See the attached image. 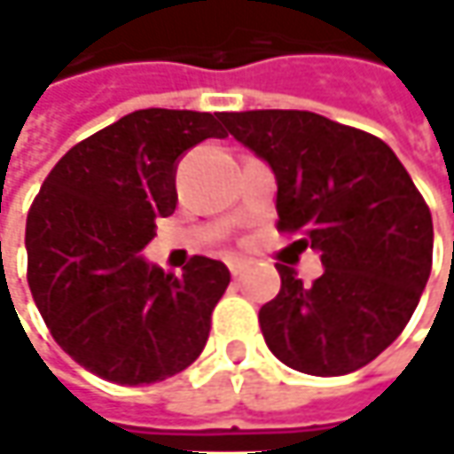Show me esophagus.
I'll use <instances>...</instances> for the list:
<instances>
[{
  "mask_svg": "<svg viewBox=\"0 0 454 454\" xmlns=\"http://www.w3.org/2000/svg\"><path fill=\"white\" fill-rule=\"evenodd\" d=\"M228 270H231L233 278H241L247 272V262L244 260H228Z\"/></svg>",
  "mask_w": 454,
  "mask_h": 454,
  "instance_id": "obj_1",
  "label": "esophagus"
}]
</instances>
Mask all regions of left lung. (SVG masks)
Wrapping results in <instances>:
<instances>
[{
	"label": "left lung",
	"instance_id": "obj_1",
	"mask_svg": "<svg viewBox=\"0 0 454 454\" xmlns=\"http://www.w3.org/2000/svg\"><path fill=\"white\" fill-rule=\"evenodd\" d=\"M228 135L278 182V231L301 233L325 272L304 286L280 272L260 309L268 348L291 369L340 377L374 361L403 333L432 272V213L380 137L311 111L223 114Z\"/></svg>",
	"mask_w": 454,
	"mask_h": 454
}]
</instances>
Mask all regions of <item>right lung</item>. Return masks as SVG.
I'll return each instance as SVG.
<instances>
[{"mask_svg":"<svg viewBox=\"0 0 454 454\" xmlns=\"http://www.w3.org/2000/svg\"><path fill=\"white\" fill-rule=\"evenodd\" d=\"M221 114L143 108L77 143L51 168L25 223L27 286L49 333L80 366L116 385L163 382L202 353L231 283L223 262L184 275L147 265L155 218L176 210V163Z\"/></svg>","mask_w":454,"mask_h":454,"instance_id":"add662e5","label":"right lung"}]
</instances>
